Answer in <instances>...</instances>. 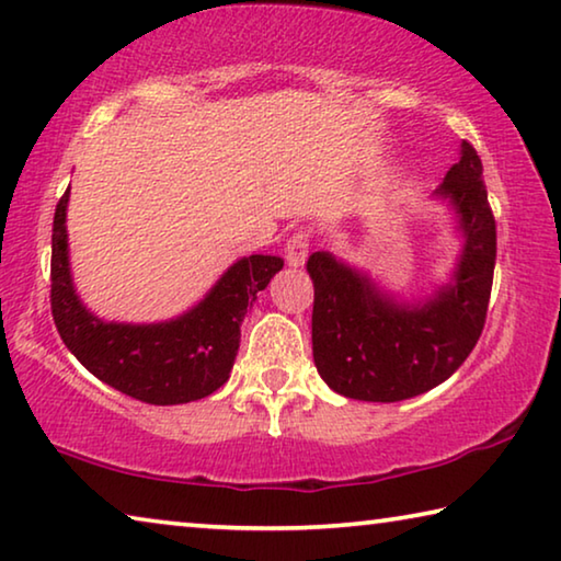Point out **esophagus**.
Returning <instances> with one entry per match:
<instances>
[{"instance_id": "1", "label": "esophagus", "mask_w": 561, "mask_h": 561, "mask_svg": "<svg viewBox=\"0 0 561 561\" xmlns=\"http://www.w3.org/2000/svg\"><path fill=\"white\" fill-rule=\"evenodd\" d=\"M308 248H310V238L306 231H296L286 243V261L290 265H296V268H300L302 263L308 261Z\"/></svg>"}]
</instances>
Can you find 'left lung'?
<instances>
[{"label": "left lung", "instance_id": "8db88e82", "mask_svg": "<svg viewBox=\"0 0 561 561\" xmlns=\"http://www.w3.org/2000/svg\"><path fill=\"white\" fill-rule=\"evenodd\" d=\"M462 238L449 278L415 300L380 288L328 251L308 259L313 278V360L330 390L365 402H400L445 382L460 367L488 318L497 228L482 161L462 141L460 161L435 191Z\"/></svg>", "mask_w": 561, "mask_h": 561}]
</instances>
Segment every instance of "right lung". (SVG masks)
Listing matches in <instances>:
<instances>
[{"label": "right lung", "mask_w": 561, "mask_h": 561, "mask_svg": "<svg viewBox=\"0 0 561 561\" xmlns=\"http://www.w3.org/2000/svg\"><path fill=\"white\" fill-rule=\"evenodd\" d=\"M67 206L69 188L51 228V316L64 345L101 382L149 405H183L216 392L231 378L248 308L283 268V259L243 255L194 308L171 320H101L73 288Z\"/></svg>", "instance_id": "add662e5"}]
</instances>
